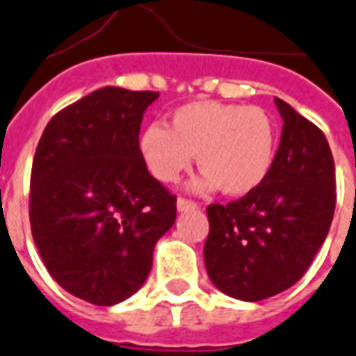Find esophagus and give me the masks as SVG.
Masks as SVG:
<instances>
[{
  "mask_svg": "<svg viewBox=\"0 0 356 356\" xmlns=\"http://www.w3.org/2000/svg\"><path fill=\"white\" fill-rule=\"evenodd\" d=\"M176 208H178V211H180V213H184V211H193V209H198V204L180 197L178 200H176Z\"/></svg>",
  "mask_w": 356,
  "mask_h": 356,
  "instance_id": "34e87169",
  "label": "esophagus"
}]
</instances>
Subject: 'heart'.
Masks as SVG:
<instances>
[{"label": "heart", "mask_w": 356, "mask_h": 356, "mask_svg": "<svg viewBox=\"0 0 356 356\" xmlns=\"http://www.w3.org/2000/svg\"><path fill=\"white\" fill-rule=\"evenodd\" d=\"M139 154L150 175L172 184L191 167L197 154L204 170L193 187L221 189L245 197L264 184L275 161L277 128L260 107L198 100L170 113L169 128L148 124L139 135Z\"/></svg>", "instance_id": "1"}]
</instances>
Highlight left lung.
Listing matches in <instances>:
<instances>
[{"label": "left lung", "instance_id": "1", "mask_svg": "<svg viewBox=\"0 0 356 356\" xmlns=\"http://www.w3.org/2000/svg\"><path fill=\"white\" fill-rule=\"evenodd\" d=\"M282 135L269 175L256 191L206 209L204 264L217 290L264 301L307 273L329 234L336 206L334 159L323 131L275 98Z\"/></svg>", "mask_w": 356, "mask_h": 356}]
</instances>
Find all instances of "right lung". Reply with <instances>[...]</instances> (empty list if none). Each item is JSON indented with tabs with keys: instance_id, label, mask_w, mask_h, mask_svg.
I'll return each mask as SVG.
<instances>
[{
	"instance_id": "right-lung-1",
	"label": "right lung",
	"mask_w": 356,
	"mask_h": 356,
	"mask_svg": "<svg viewBox=\"0 0 356 356\" xmlns=\"http://www.w3.org/2000/svg\"><path fill=\"white\" fill-rule=\"evenodd\" d=\"M158 92L104 87L57 113L31 170V232L63 290L98 307L126 301L176 221V198L139 154L143 115Z\"/></svg>"
}]
</instances>
